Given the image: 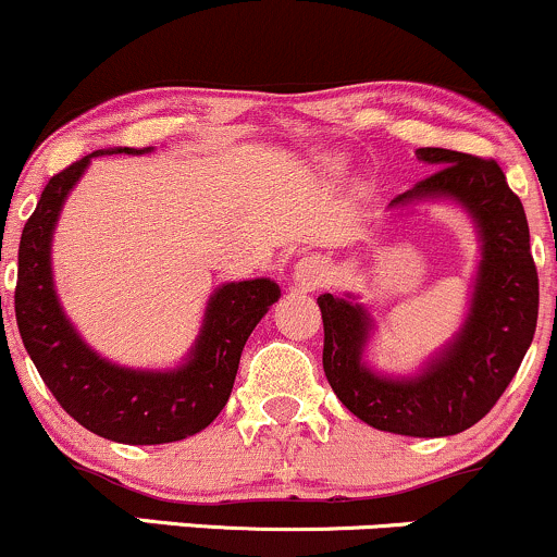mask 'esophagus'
<instances>
[{
  "mask_svg": "<svg viewBox=\"0 0 557 557\" xmlns=\"http://www.w3.org/2000/svg\"><path fill=\"white\" fill-rule=\"evenodd\" d=\"M327 264L322 259H314V256H309V259H301L296 264V283L301 285V288L307 290H314L320 288L322 283L327 280Z\"/></svg>",
  "mask_w": 557,
  "mask_h": 557,
  "instance_id": "34e87169",
  "label": "esophagus"
}]
</instances>
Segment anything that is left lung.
I'll return each mask as SVG.
<instances>
[{"label": "left lung", "instance_id": "obj_1", "mask_svg": "<svg viewBox=\"0 0 557 557\" xmlns=\"http://www.w3.org/2000/svg\"><path fill=\"white\" fill-rule=\"evenodd\" d=\"M418 158L436 169L391 206L451 198L473 213L481 232L473 304L455 344L420 375L394 381L362 364L368 311L330 293L317 304L325 325L322 368L348 412L377 431L436 438L479 423L521 368L540 314V277L523 203L494 158L444 148H420Z\"/></svg>", "mask_w": 557, "mask_h": 557}]
</instances>
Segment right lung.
Masks as SVG:
<instances>
[{
  "instance_id": "right-lung-1",
  "label": "right lung",
  "mask_w": 557,
  "mask_h": 557,
  "mask_svg": "<svg viewBox=\"0 0 557 557\" xmlns=\"http://www.w3.org/2000/svg\"><path fill=\"white\" fill-rule=\"evenodd\" d=\"M124 148L119 152H145ZM102 150L47 182L17 250L15 320L41 381L76 423L121 444H169L213 423L232 394L248 335L280 298L272 280L222 285L211 296L187 364L171 372L124 370L97 357L65 320L52 288L50 243L71 187Z\"/></svg>"
}]
</instances>
